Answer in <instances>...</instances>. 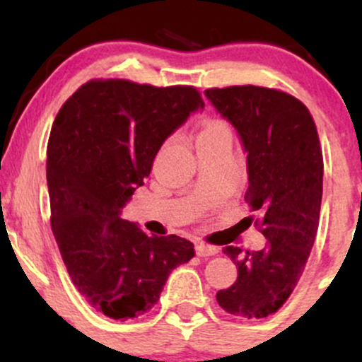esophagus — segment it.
I'll use <instances>...</instances> for the list:
<instances>
[{
    "mask_svg": "<svg viewBox=\"0 0 362 362\" xmlns=\"http://www.w3.org/2000/svg\"><path fill=\"white\" fill-rule=\"evenodd\" d=\"M219 252L218 247H213V245H206V243H197L195 245V253L199 257H213Z\"/></svg>",
    "mask_w": 362,
    "mask_h": 362,
    "instance_id": "esophagus-1",
    "label": "esophagus"
}]
</instances>
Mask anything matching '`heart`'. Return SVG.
I'll return each mask as SVG.
<instances>
[{"label":"heart","instance_id":"heart-1","mask_svg":"<svg viewBox=\"0 0 362 362\" xmlns=\"http://www.w3.org/2000/svg\"><path fill=\"white\" fill-rule=\"evenodd\" d=\"M230 136V131L219 120H209V122L204 124V127L201 129L197 138H204V136Z\"/></svg>","mask_w":362,"mask_h":362}]
</instances>
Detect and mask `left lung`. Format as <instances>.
<instances>
[{"instance_id": "obj_1", "label": "left lung", "mask_w": 362, "mask_h": 362, "mask_svg": "<svg viewBox=\"0 0 362 362\" xmlns=\"http://www.w3.org/2000/svg\"><path fill=\"white\" fill-rule=\"evenodd\" d=\"M207 100L235 127L247 155L245 199L259 213L262 250L224 247L238 267L216 300L228 313L265 318L296 288L320 221L323 156L313 117L298 98L262 86L206 90Z\"/></svg>"}]
</instances>
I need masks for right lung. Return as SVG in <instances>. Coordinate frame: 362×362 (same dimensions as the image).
Here are the masks:
<instances>
[{
  "label": "right lung",
  "instance_id": "obj_1",
  "mask_svg": "<svg viewBox=\"0 0 362 362\" xmlns=\"http://www.w3.org/2000/svg\"><path fill=\"white\" fill-rule=\"evenodd\" d=\"M204 100L192 86L88 81L62 105L47 144L52 233L73 284L114 320L144 315L170 272L194 257L177 235L149 236L122 219L168 136Z\"/></svg>",
  "mask_w": 362,
  "mask_h": 362
}]
</instances>
